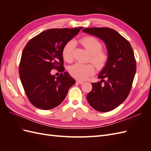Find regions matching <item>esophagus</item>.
Returning <instances> with one entry per match:
<instances>
[{
  "label": "esophagus",
  "mask_w": 151,
  "mask_h": 151,
  "mask_svg": "<svg viewBox=\"0 0 151 151\" xmlns=\"http://www.w3.org/2000/svg\"><path fill=\"white\" fill-rule=\"evenodd\" d=\"M76 82L79 84H83V83H84L83 81H81V80H77Z\"/></svg>",
  "instance_id": "1"
}]
</instances>
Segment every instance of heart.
<instances>
[{
	"mask_svg": "<svg viewBox=\"0 0 151 151\" xmlns=\"http://www.w3.org/2000/svg\"><path fill=\"white\" fill-rule=\"evenodd\" d=\"M80 43L90 54V60L94 66L98 69H101L106 65L109 58V55L106 50L102 49V44L99 41L93 36H84L80 40ZM75 47L74 42H67L62 49V57L67 62L73 60V53ZM94 66L88 63L84 64L76 63L69 68L70 74L75 78L84 80L90 76L94 74Z\"/></svg>",
	"mask_w": 151,
	"mask_h": 151,
	"instance_id": "b5f03b06",
	"label": "heart"
}]
</instances>
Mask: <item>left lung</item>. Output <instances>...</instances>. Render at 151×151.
<instances>
[{
  "label": "left lung",
  "mask_w": 151,
  "mask_h": 151,
  "mask_svg": "<svg viewBox=\"0 0 151 151\" xmlns=\"http://www.w3.org/2000/svg\"><path fill=\"white\" fill-rule=\"evenodd\" d=\"M83 32L97 36L106 45L109 58L98 76L101 81L91 83L93 89L86 98L96 110L108 112L119 106L129 94L136 72L133 49L115 29L89 28Z\"/></svg>",
  "instance_id": "left-lung-1"
}]
</instances>
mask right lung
Returning <instances> with one entry per match:
<instances>
[{
	"mask_svg": "<svg viewBox=\"0 0 151 151\" xmlns=\"http://www.w3.org/2000/svg\"><path fill=\"white\" fill-rule=\"evenodd\" d=\"M79 28L50 29L31 39L25 46L19 63V77L25 93L35 107L47 110L58 106L76 83L64 71L62 49L78 34ZM55 68L62 73L51 74Z\"/></svg>",
	"mask_w": 151,
	"mask_h": 151,
	"instance_id": "obj_1",
	"label": "right lung"
}]
</instances>
